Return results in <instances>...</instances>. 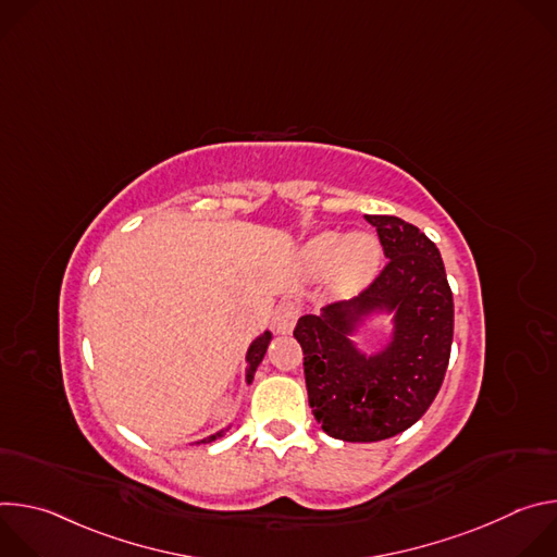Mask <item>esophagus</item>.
I'll use <instances>...</instances> for the list:
<instances>
[{"label": "esophagus", "mask_w": 557, "mask_h": 557, "mask_svg": "<svg viewBox=\"0 0 557 557\" xmlns=\"http://www.w3.org/2000/svg\"><path fill=\"white\" fill-rule=\"evenodd\" d=\"M299 312H301V308H299L297 301L284 299V301L275 308V312H273V326H275V331H277V333H290L293 326H295V322H297Z\"/></svg>", "instance_id": "esophagus-1"}]
</instances>
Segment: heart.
Masks as SVG:
<instances>
[{"mask_svg":"<svg viewBox=\"0 0 557 557\" xmlns=\"http://www.w3.org/2000/svg\"><path fill=\"white\" fill-rule=\"evenodd\" d=\"M381 249L372 235L357 233L344 237L339 233H322L304 247V262L312 273L333 269L335 282L346 288L363 286L379 269Z\"/></svg>","mask_w":557,"mask_h":557,"instance_id":"heart-1","label":"heart"}]
</instances>
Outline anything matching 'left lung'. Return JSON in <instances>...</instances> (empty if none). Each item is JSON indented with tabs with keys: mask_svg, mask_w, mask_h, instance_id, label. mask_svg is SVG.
Returning a JSON list of instances; mask_svg holds the SVG:
<instances>
[{
	"mask_svg": "<svg viewBox=\"0 0 557 557\" xmlns=\"http://www.w3.org/2000/svg\"><path fill=\"white\" fill-rule=\"evenodd\" d=\"M387 258L350 301L304 314L293 331L304 352L308 404L322 430L339 441L372 443L412 428L443 385L454 337V297L430 237L394 215H366ZM397 308V333L383 355L366 360L347 342L352 311Z\"/></svg>",
	"mask_w": 557,
	"mask_h": 557,
	"instance_id": "8db88e82",
	"label": "left lung"
}]
</instances>
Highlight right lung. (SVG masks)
<instances>
[{
    "label": "right lung",
    "mask_w": 557,
    "mask_h": 557,
    "mask_svg": "<svg viewBox=\"0 0 557 557\" xmlns=\"http://www.w3.org/2000/svg\"><path fill=\"white\" fill-rule=\"evenodd\" d=\"M269 342H271V333H264V337H258V339L251 344V348H249V352H247V361H249L247 381L253 379V372H256V368L260 366V361H262V357H264V352H267V348H269ZM218 436H220V434H215V436H211V438H207V441H202V443H209V441H213V438H218Z\"/></svg>",
    "instance_id": "add662e5"
}]
</instances>
